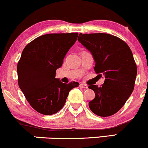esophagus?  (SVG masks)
Instances as JSON below:
<instances>
[{"mask_svg":"<svg viewBox=\"0 0 148 148\" xmlns=\"http://www.w3.org/2000/svg\"><path fill=\"white\" fill-rule=\"evenodd\" d=\"M80 87L82 88H85V89H86V88H88V86L86 84H80Z\"/></svg>","mask_w":148,"mask_h":148,"instance_id":"esophagus-1","label":"esophagus"}]
</instances>
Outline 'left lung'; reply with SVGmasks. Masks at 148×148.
I'll list each match as a JSON object with an SVG mask.
<instances>
[{"mask_svg":"<svg viewBox=\"0 0 148 148\" xmlns=\"http://www.w3.org/2000/svg\"><path fill=\"white\" fill-rule=\"evenodd\" d=\"M78 41L91 53L95 72L105 78L101 87H88L95 93L90 108L99 116L115 114L134 90L137 67L132 51L123 40L110 34L80 33Z\"/></svg>","mask_w":148,"mask_h":148,"instance_id":"left-lung-1","label":"left lung"}]
</instances>
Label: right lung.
<instances>
[{"label":"right lung","instance_id":"right-lung-1","mask_svg":"<svg viewBox=\"0 0 148 148\" xmlns=\"http://www.w3.org/2000/svg\"><path fill=\"white\" fill-rule=\"evenodd\" d=\"M78 33L47 34L25 46L17 64L18 84L27 101L43 115L58 112L65 103L69 91L78 82L64 84L56 77Z\"/></svg>","mask_w":148,"mask_h":148}]
</instances>
